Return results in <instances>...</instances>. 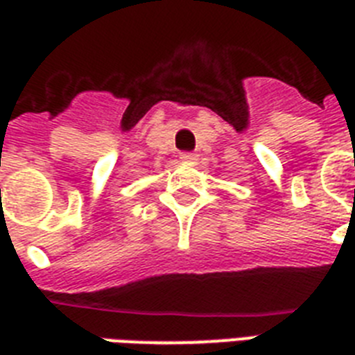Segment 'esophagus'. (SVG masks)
Here are the masks:
<instances>
[{
    "instance_id": "34e87169",
    "label": "esophagus",
    "mask_w": 355,
    "mask_h": 355,
    "mask_svg": "<svg viewBox=\"0 0 355 355\" xmlns=\"http://www.w3.org/2000/svg\"><path fill=\"white\" fill-rule=\"evenodd\" d=\"M180 158H182V162H186V164H197V162H199V155H195V153H182Z\"/></svg>"
}]
</instances>
